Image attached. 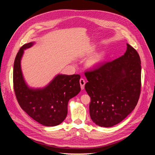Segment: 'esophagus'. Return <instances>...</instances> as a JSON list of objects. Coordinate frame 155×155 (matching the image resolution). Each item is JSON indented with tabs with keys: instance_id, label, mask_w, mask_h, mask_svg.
<instances>
[{
	"instance_id": "1",
	"label": "esophagus",
	"mask_w": 155,
	"mask_h": 155,
	"mask_svg": "<svg viewBox=\"0 0 155 155\" xmlns=\"http://www.w3.org/2000/svg\"><path fill=\"white\" fill-rule=\"evenodd\" d=\"M80 86H81V89L84 90V84H85V80L83 78H81L80 80Z\"/></svg>"
}]
</instances>
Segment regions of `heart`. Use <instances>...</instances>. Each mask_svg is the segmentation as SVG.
I'll return each instance as SVG.
<instances>
[{"mask_svg":"<svg viewBox=\"0 0 155 155\" xmlns=\"http://www.w3.org/2000/svg\"><path fill=\"white\" fill-rule=\"evenodd\" d=\"M93 51V49H91L88 53H91ZM106 58V53L105 52H101L94 54L89 61H87V65L88 67L93 68L97 65L98 64L102 62Z\"/></svg>","mask_w":155,"mask_h":155,"instance_id":"1","label":"heart"}]
</instances>
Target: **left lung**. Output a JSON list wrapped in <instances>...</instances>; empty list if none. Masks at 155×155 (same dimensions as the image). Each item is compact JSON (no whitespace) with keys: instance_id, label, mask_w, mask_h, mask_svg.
<instances>
[{"instance_id":"8db88e82","label":"left lung","mask_w":155,"mask_h":155,"mask_svg":"<svg viewBox=\"0 0 155 155\" xmlns=\"http://www.w3.org/2000/svg\"><path fill=\"white\" fill-rule=\"evenodd\" d=\"M85 90L91 97L90 114L101 127H112L133 110L141 88V62L137 51L127 43L122 56L84 73Z\"/></svg>"}]
</instances>
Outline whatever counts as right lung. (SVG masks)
<instances>
[{
    "instance_id": "add662e5",
    "label": "right lung",
    "mask_w": 155,
    "mask_h": 155,
    "mask_svg": "<svg viewBox=\"0 0 155 155\" xmlns=\"http://www.w3.org/2000/svg\"><path fill=\"white\" fill-rule=\"evenodd\" d=\"M34 42L25 44L18 52L13 66V87L16 99L32 119L46 126L61 124L67 117L69 101L80 91V76L59 74L45 87L34 89L25 81L21 68L24 50Z\"/></svg>"
}]
</instances>
